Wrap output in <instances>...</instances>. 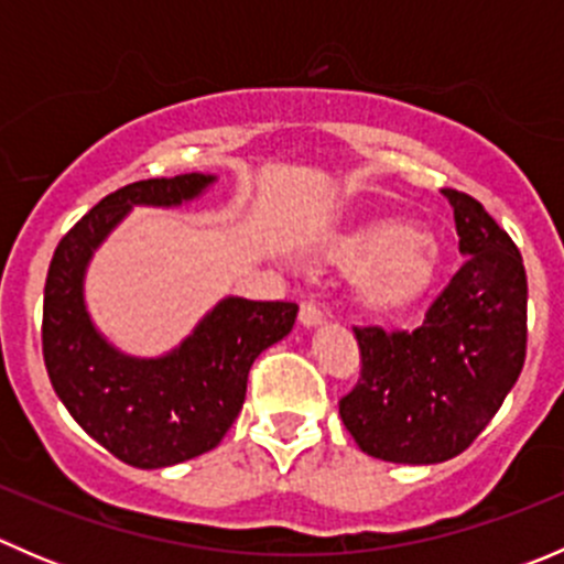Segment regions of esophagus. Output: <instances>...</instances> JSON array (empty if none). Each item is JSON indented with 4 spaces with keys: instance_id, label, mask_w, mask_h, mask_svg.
I'll return each instance as SVG.
<instances>
[{
    "instance_id": "esophagus-1",
    "label": "esophagus",
    "mask_w": 564,
    "mask_h": 564,
    "mask_svg": "<svg viewBox=\"0 0 564 564\" xmlns=\"http://www.w3.org/2000/svg\"><path fill=\"white\" fill-rule=\"evenodd\" d=\"M322 322H324L322 308H318L316 303H308V300H305V303L300 305V324H303V327H318Z\"/></svg>"
}]
</instances>
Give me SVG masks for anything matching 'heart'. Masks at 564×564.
<instances>
[{
	"label": "heart",
	"mask_w": 564,
	"mask_h": 564,
	"mask_svg": "<svg viewBox=\"0 0 564 564\" xmlns=\"http://www.w3.org/2000/svg\"><path fill=\"white\" fill-rule=\"evenodd\" d=\"M329 259L355 263L351 286L366 311L379 316L406 314L420 303L440 272V248L406 220H368L329 246Z\"/></svg>",
	"instance_id": "obj_1"
}]
</instances>
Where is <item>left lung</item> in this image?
Segmentation results:
<instances>
[{
  "label": "left lung",
  "instance_id": "8db88e82",
  "mask_svg": "<svg viewBox=\"0 0 564 564\" xmlns=\"http://www.w3.org/2000/svg\"><path fill=\"white\" fill-rule=\"evenodd\" d=\"M456 215V275L417 329L351 327L360 379L338 401L362 453L392 464L456 458L499 412L527 357V272L508 231L469 193Z\"/></svg>",
  "mask_w": 564,
  "mask_h": 564
}]
</instances>
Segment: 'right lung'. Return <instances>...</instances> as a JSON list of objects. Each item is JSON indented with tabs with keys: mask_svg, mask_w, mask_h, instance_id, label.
Masks as SVG:
<instances>
[{
	"mask_svg": "<svg viewBox=\"0 0 564 564\" xmlns=\"http://www.w3.org/2000/svg\"><path fill=\"white\" fill-rule=\"evenodd\" d=\"M213 182L204 174L130 182L100 198L59 240L43 292V360L56 395L111 456L139 469L182 464L220 445L240 414L256 357L289 335L294 303L229 297L161 360L108 346L82 297L84 267L133 204L172 207Z\"/></svg>",
	"mask_w": 564,
	"mask_h": 564,
	"instance_id": "obj_1",
	"label": "right lung"
}]
</instances>
